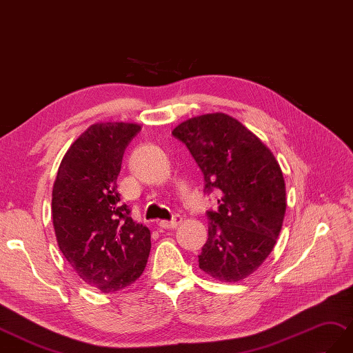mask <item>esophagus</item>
<instances>
[{
	"label": "esophagus",
	"instance_id": "esophagus-1",
	"mask_svg": "<svg viewBox=\"0 0 353 353\" xmlns=\"http://www.w3.org/2000/svg\"><path fill=\"white\" fill-rule=\"evenodd\" d=\"M180 223H182V216L180 215H176L171 221H167V219H162L158 223V225L161 228H165V230H168V228H176Z\"/></svg>",
	"mask_w": 353,
	"mask_h": 353
}]
</instances>
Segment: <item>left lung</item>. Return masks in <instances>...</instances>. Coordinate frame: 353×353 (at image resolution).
Returning a JSON list of instances; mask_svg holds the SVG:
<instances>
[{
    "label": "left lung",
    "instance_id": "8db88e82",
    "mask_svg": "<svg viewBox=\"0 0 353 353\" xmlns=\"http://www.w3.org/2000/svg\"><path fill=\"white\" fill-rule=\"evenodd\" d=\"M204 176V191L221 192L208 212L209 237L199 266L224 283L250 276L274 250L285 214L280 163L261 139L224 112L203 114L174 128Z\"/></svg>",
    "mask_w": 353,
    "mask_h": 353
}]
</instances>
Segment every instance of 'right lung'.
Here are the masks:
<instances>
[{
    "label": "right lung",
    "mask_w": 353,
    "mask_h": 353,
    "mask_svg": "<svg viewBox=\"0 0 353 353\" xmlns=\"http://www.w3.org/2000/svg\"><path fill=\"white\" fill-rule=\"evenodd\" d=\"M139 130L137 123H94L65 152L52 188L59 248L103 293L135 283L150 254V230L129 216L117 192L123 153Z\"/></svg>",
    "instance_id": "add662e5"
}]
</instances>
